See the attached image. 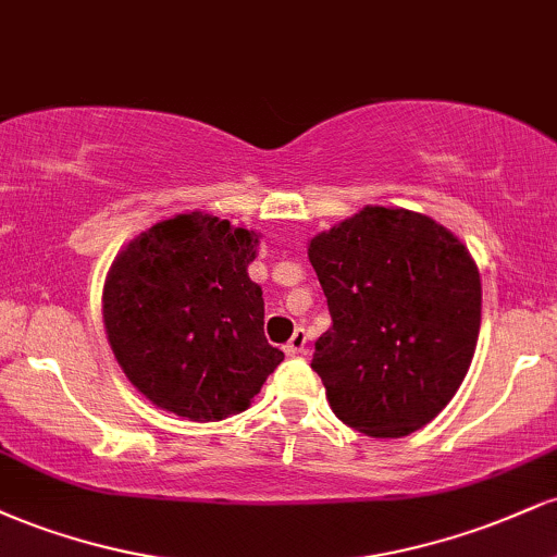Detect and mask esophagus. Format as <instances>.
Instances as JSON below:
<instances>
[{"mask_svg":"<svg viewBox=\"0 0 557 557\" xmlns=\"http://www.w3.org/2000/svg\"><path fill=\"white\" fill-rule=\"evenodd\" d=\"M304 350H306V332L296 330V332H293L290 341H287V345H285V354L287 356H298V354H304Z\"/></svg>","mask_w":557,"mask_h":557,"instance_id":"obj_1","label":"esophagus"}]
</instances>
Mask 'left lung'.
<instances>
[{"label":"left lung","mask_w":557,"mask_h":557,"mask_svg":"<svg viewBox=\"0 0 557 557\" xmlns=\"http://www.w3.org/2000/svg\"><path fill=\"white\" fill-rule=\"evenodd\" d=\"M332 327L311 369L343 424L406 437L461 387L482 324L476 261L450 230L400 207H363L309 240Z\"/></svg>","instance_id":"obj_1"}]
</instances>
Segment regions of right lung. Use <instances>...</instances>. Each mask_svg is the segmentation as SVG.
Wrapping results in <instances>:
<instances>
[{
  "mask_svg": "<svg viewBox=\"0 0 557 557\" xmlns=\"http://www.w3.org/2000/svg\"><path fill=\"white\" fill-rule=\"evenodd\" d=\"M257 230L185 212L136 235L101 293L110 348L131 385L188 421L246 411L283 350L264 337V298L248 277Z\"/></svg>",
  "mask_w": 557,
  "mask_h": 557,
  "instance_id": "obj_1",
  "label": "right lung"
}]
</instances>
